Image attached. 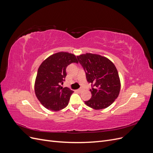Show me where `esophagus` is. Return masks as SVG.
<instances>
[{"mask_svg": "<svg viewBox=\"0 0 153 153\" xmlns=\"http://www.w3.org/2000/svg\"><path fill=\"white\" fill-rule=\"evenodd\" d=\"M83 90H84V89H83V88H80V89H78V92H82V91H83Z\"/></svg>", "mask_w": 153, "mask_h": 153, "instance_id": "34e87169", "label": "esophagus"}]
</instances>
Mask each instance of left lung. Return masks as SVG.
Here are the masks:
<instances>
[{
  "instance_id": "1",
  "label": "left lung",
  "mask_w": 153,
  "mask_h": 153,
  "mask_svg": "<svg viewBox=\"0 0 153 153\" xmlns=\"http://www.w3.org/2000/svg\"><path fill=\"white\" fill-rule=\"evenodd\" d=\"M91 84L92 97L85 103L95 110L107 108L119 96L121 82L114 64L100 55L85 53L77 56Z\"/></svg>"
}]
</instances>
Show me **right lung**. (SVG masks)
Masks as SVG:
<instances>
[{"label":"right lung","instance_id":"obj_1","mask_svg":"<svg viewBox=\"0 0 153 153\" xmlns=\"http://www.w3.org/2000/svg\"><path fill=\"white\" fill-rule=\"evenodd\" d=\"M78 61L75 55L59 52L51 55L41 64L36 78V97L46 108L59 111L68 105L73 91L62 87L67 75L66 68Z\"/></svg>","mask_w":153,"mask_h":153}]
</instances>
